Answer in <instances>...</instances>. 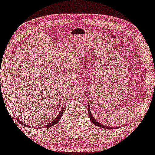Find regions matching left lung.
<instances>
[{"mask_svg":"<svg viewBox=\"0 0 155 155\" xmlns=\"http://www.w3.org/2000/svg\"><path fill=\"white\" fill-rule=\"evenodd\" d=\"M88 111H89V117H90V120L91 122L93 123L95 126H99V127H101V128H105V129H117V128H119V126H105L104 125H103L102 124H101V123H99L97 120L95 119L94 117H93L92 114L91 113L90 111V109H89V106H88ZM128 124H126V126H127Z\"/></svg>","mask_w":155,"mask_h":155,"instance_id":"left-lung-1","label":"left lung"}]
</instances>
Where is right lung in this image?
<instances>
[{
  "label": "right lung",
  "instance_id": "add662e5",
  "mask_svg": "<svg viewBox=\"0 0 155 155\" xmlns=\"http://www.w3.org/2000/svg\"><path fill=\"white\" fill-rule=\"evenodd\" d=\"M63 112H64V109H61V111H60V112H59V114H58V116H57V117H55V119H54V120H53L52 121H51V122L49 123V124H48L47 125H46V126H44V128H48V127H51V126H54V125H55L56 124H58V123L59 122V120H61V117H62ZM16 119H17L18 122L19 123V124H22L23 126H26V127H30V126H29V125H26V124H25V123H24V121H23V120H19V119H18V117H16ZM32 129H35V126H34V127H32ZM38 129H40V128L38 127Z\"/></svg>",
  "mask_w": 155,
  "mask_h": 155
}]
</instances>
